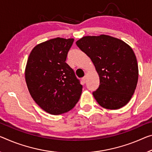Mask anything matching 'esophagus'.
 I'll return each mask as SVG.
<instances>
[{
    "label": "esophagus",
    "instance_id": "34e87169",
    "mask_svg": "<svg viewBox=\"0 0 152 152\" xmlns=\"http://www.w3.org/2000/svg\"><path fill=\"white\" fill-rule=\"evenodd\" d=\"M81 81H82L83 83H86V77H84L82 79H81Z\"/></svg>",
    "mask_w": 152,
    "mask_h": 152
}]
</instances>
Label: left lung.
<instances>
[{
  "mask_svg": "<svg viewBox=\"0 0 152 152\" xmlns=\"http://www.w3.org/2000/svg\"><path fill=\"white\" fill-rule=\"evenodd\" d=\"M76 44L90 58L99 75V87L92 93L98 103L107 109L126 105L139 77L132 49L120 39L104 34L83 37Z\"/></svg>",
  "mask_w": 152,
  "mask_h": 152,
  "instance_id": "1",
  "label": "left lung"
}]
</instances>
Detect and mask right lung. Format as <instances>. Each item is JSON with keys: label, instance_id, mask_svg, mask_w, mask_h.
Listing matches in <instances>:
<instances>
[{"label": "right lung", "instance_id": "right-lung-1", "mask_svg": "<svg viewBox=\"0 0 152 152\" xmlns=\"http://www.w3.org/2000/svg\"><path fill=\"white\" fill-rule=\"evenodd\" d=\"M73 39H52L32 49L28 59L25 78L36 103L52 115L71 110L79 101L82 86L66 62Z\"/></svg>", "mask_w": 152, "mask_h": 152}]
</instances>
